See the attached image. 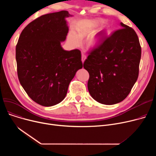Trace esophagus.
Here are the masks:
<instances>
[{"instance_id":"esophagus-1","label":"esophagus","mask_w":156,"mask_h":156,"mask_svg":"<svg viewBox=\"0 0 156 156\" xmlns=\"http://www.w3.org/2000/svg\"><path fill=\"white\" fill-rule=\"evenodd\" d=\"M86 58H87V56L84 54L82 53V54H81V61H82L83 62L85 61Z\"/></svg>"}]
</instances>
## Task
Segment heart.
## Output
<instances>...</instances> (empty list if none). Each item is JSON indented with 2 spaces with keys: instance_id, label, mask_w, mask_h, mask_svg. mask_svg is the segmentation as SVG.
<instances>
[{
  "instance_id": "heart-1",
  "label": "heart",
  "mask_w": 156,
  "mask_h": 156,
  "mask_svg": "<svg viewBox=\"0 0 156 156\" xmlns=\"http://www.w3.org/2000/svg\"><path fill=\"white\" fill-rule=\"evenodd\" d=\"M99 20H85L78 23L76 27V34L71 32L69 34V39L70 42L74 45H78L81 42V38H82L91 33L96 28L100 23ZM108 31L101 28L98 30L90 35L88 38L87 44L90 47H96L101 42L104 35L107 34Z\"/></svg>"
}]
</instances>
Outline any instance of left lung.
<instances>
[{
  "instance_id": "obj_1",
  "label": "left lung",
  "mask_w": 156,
  "mask_h": 156,
  "mask_svg": "<svg viewBox=\"0 0 156 156\" xmlns=\"http://www.w3.org/2000/svg\"><path fill=\"white\" fill-rule=\"evenodd\" d=\"M120 30L90 52L83 63L88 89L94 100L112 105L123 101L137 80L141 47L136 32L122 23Z\"/></svg>"
}]
</instances>
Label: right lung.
<instances>
[{"mask_svg": "<svg viewBox=\"0 0 156 156\" xmlns=\"http://www.w3.org/2000/svg\"><path fill=\"white\" fill-rule=\"evenodd\" d=\"M67 11L47 14L24 28L16 47L20 82L31 99L50 107L66 95L71 81L83 67L81 52L65 51L61 43L68 33Z\"/></svg>", "mask_w": 156, "mask_h": 156, "instance_id": "right-lung-1", "label": "right lung"}]
</instances>
